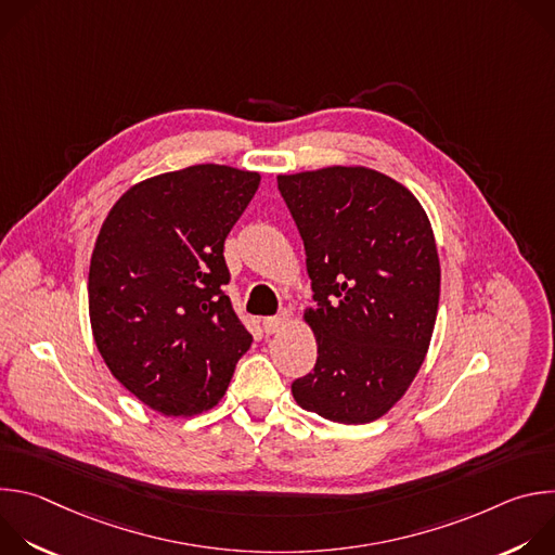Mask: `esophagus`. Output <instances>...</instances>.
I'll return each mask as SVG.
<instances>
[{"label":"esophagus","mask_w":555,"mask_h":555,"mask_svg":"<svg viewBox=\"0 0 555 555\" xmlns=\"http://www.w3.org/2000/svg\"><path fill=\"white\" fill-rule=\"evenodd\" d=\"M289 323V313L283 311L279 315H270V319H263V332L266 334H276Z\"/></svg>","instance_id":"obj_1"}]
</instances>
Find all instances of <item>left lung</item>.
<instances>
[{
  "label": "left lung",
  "instance_id": "8db88e82",
  "mask_svg": "<svg viewBox=\"0 0 555 555\" xmlns=\"http://www.w3.org/2000/svg\"><path fill=\"white\" fill-rule=\"evenodd\" d=\"M307 255L319 345L313 371L292 384L300 409L369 424L402 400L437 321L441 268L417 197L366 167L279 176Z\"/></svg>",
  "mask_w": 555,
  "mask_h": 555
}]
</instances>
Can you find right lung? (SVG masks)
<instances>
[{"label":"right lung","mask_w":555,"mask_h":555,"mask_svg":"<svg viewBox=\"0 0 555 555\" xmlns=\"http://www.w3.org/2000/svg\"><path fill=\"white\" fill-rule=\"evenodd\" d=\"M261 176L195 165L133 184L90 261V323L112 375L149 409H212L253 336L223 289V242Z\"/></svg>","instance_id":"obj_1"}]
</instances>
